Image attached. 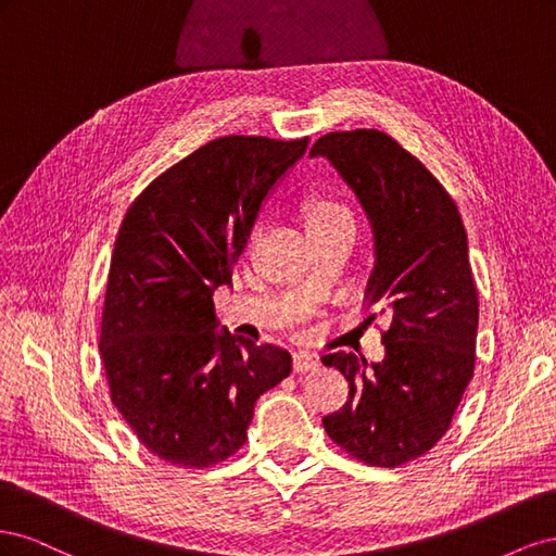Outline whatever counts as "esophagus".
Listing matches in <instances>:
<instances>
[{"label":"esophagus","mask_w":556,"mask_h":556,"mask_svg":"<svg viewBox=\"0 0 556 556\" xmlns=\"http://www.w3.org/2000/svg\"><path fill=\"white\" fill-rule=\"evenodd\" d=\"M319 366V355L311 350H296L294 352V371L296 374H308L315 371Z\"/></svg>","instance_id":"1"}]
</instances>
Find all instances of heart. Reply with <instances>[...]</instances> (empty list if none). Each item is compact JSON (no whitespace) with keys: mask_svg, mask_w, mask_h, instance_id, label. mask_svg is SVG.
I'll list each match as a JSON object with an SVG mask.
<instances>
[{"mask_svg":"<svg viewBox=\"0 0 556 556\" xmlns=\"http://www.w3.org/2000/svg\"><path fill=\"white\" fill-rule=\"evenodd\" d=\"M333 220H352L350 211L341 204V201H336L331 197H311L306 201V225L308 227L333 223Z\"/></svg>","mask_w":556,"mask_h":556,"instance_id":"1","label":"heart"}]
</instances>
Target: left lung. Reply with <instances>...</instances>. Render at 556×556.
I'll use <instances>...</instances> for the list:
<instances>
[{
	"mask_svg": "<svg viewBox=\"0 0 556 556\" xmlns=\"http://www.w3.org/2000/svg\"><path fill=\"white\" fill-rule=\"evenodd\" d=\"M311 157H327L359 199L374 231L366 301L392 323L382 362L323 357L350 384L323 425L352 457L394 468L443 439L473 378L478 292L466 229L443 185L384 131L325 134Z\"/></svg>",
	"mask_w": 556,
	"mask_h": 556,
	"instance_id": "obj_1",
	"label": "left lung"
}]
</instances>
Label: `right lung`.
Returning a JSON list of instances; mask_svg holds the SVG:
<instances>
[{"label":"right lung","mask_w":556,"mask_h":556,"mask_svg":"<svg viewBox=\"0 0 556 556\" xmlns=\"http://www.w3.org/2000/svg\"><path fill=\"white\" fill-rule=\"evenodd\" d=\"M306 148L308 139L208 141L150 182L117 231L99 352L113 406L174 466L231 457L257 399L292 371L288 350L217 331L213 292L231 285L264 199Z\"/></svg>","instance_id":"1"}]
</instances>
